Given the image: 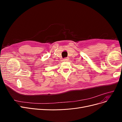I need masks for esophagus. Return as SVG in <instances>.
<instances>
[{"mask_svg":"<svg viewBox=\"0 0 122 122\" xmlns=\"http://www.w3.org/2000/svg\"><path fill=\"white\" fill-rule=\"evenodd\" d=\"M68 60H69V58L67 57V58H65L63 59V61H68Z\"/></svg>","mask_w":122,"mask_h":122,"instance_id":"esophagus-1","label":"esophagus"}]
</instances>
